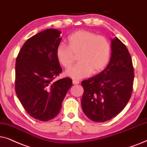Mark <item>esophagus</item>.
<instances>
[{
  "instance_id": "esophagus-1",
  "label": "esophagus",
  "mask_w": 147,
  "mask_h": 147,
  "mask_svg": "<svg viewBox=\"0 0 147 147\" xmlns=\"http://www.w3.org/2000/svg\"><path fill=\"white\" fill-rule=\"evenodd\" d=\"M72 83H73L74 85H77V84H79V81H76V80H73V81H72Z\"/></svg>"
}]
</instances>
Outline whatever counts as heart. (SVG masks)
I'll return each mask as SVG.
<instances>
[{"label": "heart", "mask_w": 147, "mask_h": 147, "mask_svg": "<svg viewBox=\"0 0 147 147\" xmlns=\"http://www.w3.org/2000/svg\"><path fill=\"white\" fill-rule=\"evenodd\" d=\"M111 44L103 36L81 29L68 38L67 45L60 43L56 48V56L59 63L66 69L70 68L79 56V63L66 72L73 79L87 77L92 72L97 73L104 69L111 56Z\"/></svg>", "instance_id": "obj_1"}]
</instances>
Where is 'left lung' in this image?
<instances>
[{"mask_svg":"<svg viewBox=\"0 0 147 147\" xmlns=\"http://www.w3.org/2000/svg\"><path fill=\"white\" fill-rule=\"evenodd\" d=\"M111 55L102 72L81 82L82 109L93 122H104L116 116L126 107L132 93V58L126 46L117 38L111 40Z\"/></svg>","mask_w":147,"mask_h":147,"instance_id":"1","label":"left lung"}]
</instances>
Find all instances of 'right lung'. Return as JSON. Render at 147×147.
Instances as JSON below:
<instances>
[{
	"instance_id": "right-lung-1",
	"label": "right lung",
	"mask_w": 147,
	"mask_h": 147,
	"mask_svg": "<svg viewBox=\"0 0 147 147\" xmlns=\"http://www.w3.org/2000/svg\"><path fill=\"white\" fill-rule=\"evenodd\" d=\"M60 31L48 29L29 38L15 63V92L29 116L46 122L59 113L70 78L56 81L62 71L56 56L61 42Z\"/></svg>"
}]
</instances>
